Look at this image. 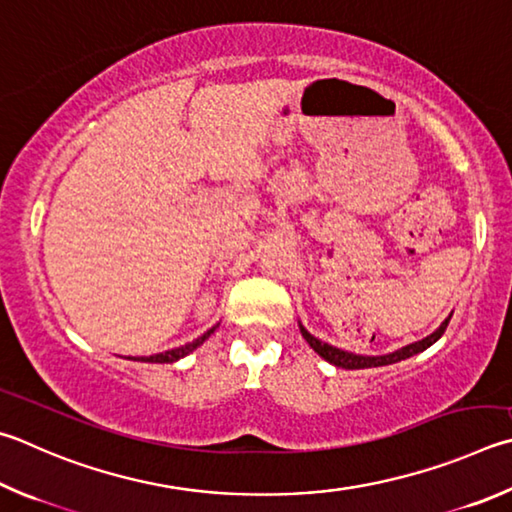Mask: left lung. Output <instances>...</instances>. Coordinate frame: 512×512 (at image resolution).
<instances>
[{
  "mask_svg": "<svg viewBox=\"0 0 512 512\" xmlns=\"http://www.w3.org/2000/svg\"><path fill=\"white\" fill-rule=\"evenodd\" d=\"M452 318V313L448 315L441 322V327L436 329L434 333H430V336L418 340V342H412V345H407L403 349H396L392 353H387V356H360V353H351V351H345V349H338L329 345V342H322L315 336H311L309 331H306L302 324H300V331H302V338L309 342V347L318 353V356H322L327 362H331V365L336 367H342V369H367V367H383V365H394V362H401L405 358H412L414 353H421L425 351L427 347H432L436 340H439L443 336V331L448 329V322Z\"/></svg>",
  "mask_w": 512,
  "mask_h": 512,
  "instance_id": "left-lung-1",
  "label": "left lung"
}]
</instances>
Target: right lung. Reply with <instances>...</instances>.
Masks as SVG:
<instances>
[{
  "mask_svg": "<svg viewBox=\"0 0 512 512\" xmlns=\"http://www.w3.org/2000/svg\"><path fill=\"white\" fill-rule=\"evenodd\" d=\"M215 329H217V327H212L210 331L203 333L201 338L192 340V342H188V345H183V347H176V349H170V351H165V353H154V356L134 358V360H141V362H176V360H181V358L188 356V353H192L199 345H203V342H206V340L210 338V333H215Z\"/></svg>",
  "mask_w": 512,
  "mask_h": 512,
  "instance_id": "1",
  "label": "right lung"
}]
</instances>
